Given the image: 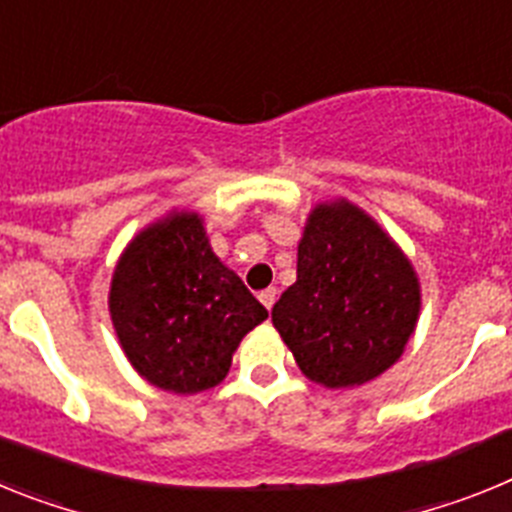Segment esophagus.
<instances>
[{"instance_id":"esophagus-1","label":"esophagus","mask_w":512,"mask_h":512,"mask_svg":"<svg viewBox=\"0 0 512 512\" xmlns=\"http://www.w3.org/2000/svg\"><path fill=\"white\" fill-rule=\"evenodd\" d=\"M259 300L266 310H271V307H274V302H277V289L269 287V289H264V292H259Z\"/></svg>"}]
</instances>
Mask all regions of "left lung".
Instances as JSON below:
<instances>
[{
  "mask_svg": "<svg viewBox=\"0 0 512 512\" xmlns=\"http://www.w3.org/2000/svg\"><path fill=\"white\" fill-rule=\"evenodd\" d=\"M418 312L410 261L372 217L341 200L312 210L297 248V282L271 320L305 377L354 387L400 359Z\"/></svg>",
  "mask_w": 512,
  "mask_h": 512,
  "instance_id": "1",
  "label": "left lung"
}]
</instances>
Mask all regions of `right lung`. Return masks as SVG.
Segmentation results:
<instances>
[{
    "instance_id": "right-lung-1",
    "label": "right lung",
    "mask_w": 512,
    "mask_h": 512,
    "mask_svg": "<svg viewBox=\"0 0 512 512\" xmlns=\"http://www.w3.org/2000/svg\"><path fill=\"white\" fill-rule=\"evenodd\" d=\"M110 312L140 377L176 395L223 382L241 338L269 318L212 253L192 212L169 215L130 243L112 277Z\"/></svg>"
}]
</instances>
